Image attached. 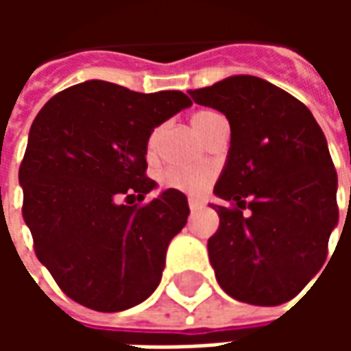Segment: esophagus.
Wrapping results in <instances>:
<instances>
[{
  "instance_id": "1",
  "label": "esophagus",
  "mask_w": 351,
  "mask_h": 351,
  "mask_svg": "<svg viewBox=\"0 0 351 351\" xmlns=\"http://www.w3.org/2000/svg\"><path fill=\"white\" fill-rule=\"evenodd\" d=\"M188 205H190L191 210H199V208H203V201H199V199H190Z\"/></svg>"
}]
</instances>
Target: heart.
Returning <instances> with one entry per match:
<instances>
[{"label":"heart","instance_id":"heart-1","mask_svg":"<svg viewBox=\"0 0 351 351\" xmlns=\"http://www.w3.org/2000/svg\"><path fill=\"white\" fill-rule=\"evenodd\" d=\"M214 116H216V112H213V110H203V112L193 114L191 125H193V130L197 131L199 137L203 135L206 123L210 122V118H214ZM156 145H158V130L152 131V135L148 137V143H146L148 154H152L156 150ZM210 182H213V173H210V169L206 167L165 169L160 175L161 188L182 191V193H188V195L203 193L210 186Z\"/></svg>","mask_w":351,"mask_h":351}]
</instances>
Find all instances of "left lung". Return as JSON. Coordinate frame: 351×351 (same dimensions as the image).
<instances>
[{
	"instance_id": "left-lung-1",
	"label": "left lung",
	"mask_w": 351,
	"mask_h": 351,
	"mask_svg": "<svg viewBox=\"0 0 351 351\" xmlns=\"http://www.w3.org/2000/svg\"><path fill=\"white\" fill-rule=\"evenodd\" d=\"M188 93L231 125L214 195L235 206L210 205L220 216L208 239L218 284L250 304L293 299L325 263L339 223V180L324 131L301 101L259 77L235 75Z\"/></svg>"
}]
</instances>
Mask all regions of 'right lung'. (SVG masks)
Listing matches in <instances>:
<instances>
[{
	"label": "right lung",
	"mask_w": 351,
	"mask_h": 351,
	"mask_svg": "<svg viewBox=\"0 0 351 351\" xmlns=\"http://www.w3.org/2000/svg\"><path fill=\"white\" fill-rule=\"evenodd\" d=\"M190 105L178 90L141 93L86 80L35 116L19 171L22 216L39 261L82 306L120 312L160 286L169 243L188 221V199L176 190L145 206L130 199L158 188L145 175L154 128Z\"/></svg>",
	"instance_id": "1"
}]
</instances>
